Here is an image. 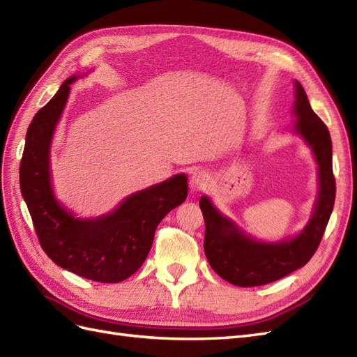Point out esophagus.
Segmentation results:
<instances>
[{
	"instance_id": "34e87169",
	"label": "esophagus",
	"mask_w": 357,
	"mask_h": 357,
	"mask_svg": "<svg viewBox=\"0 0 357 357\" xmlns=\"http://www.w3.org/2000/svg\"><path fill=\"white\" fill-rule=\"evenodd\" d=\"M208 174L207 172L204 171H195L193 174L190 176V180H189V186H190V190L192 192H201L204 190L205 188H207L208 185Z\"/></svg>"
}]
</instances>
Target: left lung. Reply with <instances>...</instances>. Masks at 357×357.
<instances>
[{
  "instance_id": "obj_1",
  "label": "left lung",
  "mask_w": 357,
  "mask_h": 357,
  "mask_svg": "<svg viewBox=\"0 0 357 357\" xmlns=\"http://www.w3.org/2000/svg\"><path fill=\"white\" fill-rule=\"evenodd\" d=\"M295 132L311 147L319 165V193L311 219L294 238L278 243H261L244 234L232 220L201 197L199 207L205 222L204 252L210 266L223 280L240 287L273 283L304 266L325 234L335 202L332 171V142L328 126L312 112L307 93L295 82Z\"/></svg>"
}]
</instances>
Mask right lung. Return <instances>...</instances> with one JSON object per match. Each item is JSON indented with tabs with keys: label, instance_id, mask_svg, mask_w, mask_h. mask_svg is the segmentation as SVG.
<instances>
[{
	"label": "right lung",
	"instance_id": "right-lung-1",
	"mask_svg": "<svg viewBox=\"0 0 357 357\" xmlns=\"http://www.w3.org/2000/svg\"><path fill=\"white\" fill-rule=\"evenodd\" d=\"M71 75L32 119L20 160L19 180L43 250L61 268L100 283H119L143 265L155 231L165 215L185 202L188 177L177 174L129 195L116 210L79 219L53 195L50 143L68 100Z\"/></svg>",
	"mask_w": 357,
	"mask_h": 357
}]
</instances>
